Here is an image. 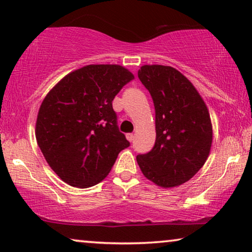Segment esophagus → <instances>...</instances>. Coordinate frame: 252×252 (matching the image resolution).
<instances>
[{
  "mask_svg": "<svg viewBox=\"0 0 252 252\" xmlns=\"http://www.w3.org/2000/svg\"><path fill=\"white\" fill-rule=\"evenodd\" d=\"M126 139L129 141V142H132V141L134 140V134L133 133H128L126 134Z\"/></svg>",
  "mask_w": 252,
  "mask_h": 252,
  "instance_id": "obj_1",
  "label": "esophagus"
}]
</instances>
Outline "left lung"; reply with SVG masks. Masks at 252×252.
<instances>
[{
    "label": "left lung",
    "mask_w": 252,
    "mask_h": 252,
    "mask_svg": "<svg viewBox=\"0 0 252 252\" xmlns=\"http://www.w3.org/2000/svg\"><path fill=\"white\" fill-rule=\"evenodd\" d=\"M137 75L156 111L155 146L148 154L137 155V164L155 185L178 187L201 170L210 155L213 133L208 106L177 68L143 65Z\"/></svg>",
    "instance_id": "obj_1"
}]
</instances>
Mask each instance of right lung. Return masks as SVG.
<instances>
[{
  "label": "right lung",
  "instance_id": "1",
  "mask_svg": "<svg viewBox=\"0 0 252 252\" xmlns=\"http://www.w3.org/2000/svg\"><path fill=\"white\" fill-rule=\"evenodd\" d=\"M134 75L117 64L87 65L58 81L41 103L35 136L47 163L72 187L101 182L120 151L129 147L119 132L112 101Z\"/></svg>",
  "mask_w": 252,
  "mask_h": 252
}]
</instances>
